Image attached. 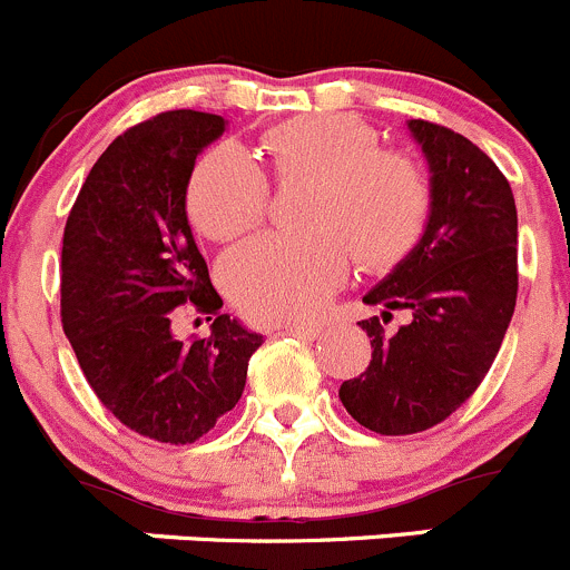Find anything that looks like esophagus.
Here are the masks:
<instances>
[{
    "label": "esophagus",
    "mask_w": 570,
    "mask_h": 570,
    "mask_svg": "<svg viewBox=\"0 0 570 570\" xmlns=\"http://www.w3.org/2000/svg\"><path fill=\"white\" fill-rule=\"evenodd\" d=\"M318 326H298V324H287L279 326L277 335H291V337H302V341H315L318 337Z\"/></svg>",
    "instance_id": "esophagus-1"
}]
</instances>
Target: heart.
Instances as JSON below:
<instances>
[{
    "instance_id": "1",
    "label": "heart",
    "mask_w": 570,
    "mask_h": 570,
    "mask_svg": "<svg viewBox=\"0 0 570 570\" xmlns=\"http://www.w3.org/2000/svg\"><path fill=\"white\" fill-rule=\"evenodd\" d=\"M263 151L279 179H313L304 233H266L222 261V285L255 324L309 321L352 266L385 268L419 244L432 207L430 179L413 157L382 149L354 116H307L272 127ZM190 222L213 240L261 224L268 179L240 146L199 157L188 179Z\"/></svg>"
}]
</instances>
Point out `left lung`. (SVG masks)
<instances>
[{
  "label": "left lung",
  "instance_id": "1",
  "mask_svg": "<svg viewBox=\"0 0 570 570\" xmlns=\"http://www.w3.org/2000/svg\"><path fill=\"white\" fill-rule=\"evenodd\" d=\"M430 166L432 207L419 244L363 296L410 309V324L371 337L365 374L341 385L346 413L380 435H413L454 413L499 354L518 293V213L510 183L463 135L410 118Z\"/></svg>",
  "mask_w": 570,
  "mask_h": 570
}]
</instances>
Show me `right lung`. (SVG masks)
Segmentation results:
<instances>
[{"instance_id": "right-lung-1", "label": "right lung", "mask_w": 570, "mask_h": 570, "mask_svg": "<svg viewBox=\"0 0 570 570\" xmlns=\"http://www.w3.org/2000/svg\"><path fill=\"white\" fill-rule=\"evenodd\" d=\"M222 116L171 110L118 135L82 183L60 261V315L99 402L138 435L194 443L238 404L263 335L222 309L185 210L196 157ZM183 308L217 315L185 344Z\"/></svg>"}]
</instances>
